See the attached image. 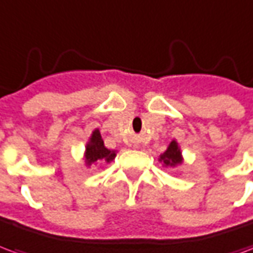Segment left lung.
Returning <instances> with one entry per match:
<instances>
[{
	"instance_id": "obj_1",
	"label": "left lung",
	"mask_w": 253,
	"mask_h": 253,
	"mask_svg": "<svg viewBox=\"0 0 253 253\" xmlns=\"http://www.w3.org/2000/svg\"><path fill=\"white\" fill-rule=\"evenodd\" d=\"M159 161L163 163L165 168H176L177 165H180L184 161L183 154H181V149L176 139H172L167 150L163 154H160Z\"/></svg>"
}]
</instances>
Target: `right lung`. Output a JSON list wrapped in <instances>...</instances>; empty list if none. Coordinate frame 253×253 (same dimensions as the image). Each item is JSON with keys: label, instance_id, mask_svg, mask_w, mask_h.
Returning a JSON list of instances; mask_svg holds the SVG:
<instances>
[{"label": "right lung", "instance_id": "1", "mask_svg": "<svg viewBox=\"0 0 253 253\" xmlns=\"http://www.w3.org/2000/svg\"><path fill=\"white\" fill-rule=\"evenodd\" d=\"M116 150H111V149L105 148L104 141L101 138L99 128H94L90 137H89L88 142L85 145V152H84V161H85V167L90 168L92 165L97 164H110L111 161H114L116 157Z\"/></svg>", "mask_w": 253, "mask_h": 253}]
</instances>
